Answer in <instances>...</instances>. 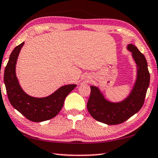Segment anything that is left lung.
Returning <instances> with one entry per match:
<instances>
[{
    "mask_svg": "<svg viewBox=\"0 0 158 158\" xmlns=\"http://www.w3.org/2000/svg\"><path fill=\"white\" fill-rule=\"evenodd\" d=\"M137 66V78L130 94L123 100L114 102L106 100L97 86L90 85V95L87 103L88 111L96 121L107 125H117L137 114L143 105L149 86L150 74L145 56L137 47L127 46Z\"/></svg>",
    "mask_w": 158,
    "mask_h": 158,
    "instance_id": "left-lung-1",
    "label": "left lung"
}]
</instances>
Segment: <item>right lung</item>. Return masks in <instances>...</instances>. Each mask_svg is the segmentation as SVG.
Segmentation results:
<instances>
[{
  "mask_svg": "<svg viewBox=\"0 0 158 158\" xmlns=\"http://www.w3.org/2000/svg\"><path fill=\"white\" fill-rule=\"evenodd\" d=\"M24 42L16 47L5 69L4 83L10 102L29 121L42 122L53 118L62 109L64 101L76 84L63 85L49 96L35 98L22 89L16 75V64Z\"/></svg>",
  "mask_w": 158,
  "mask_h": 158,
  "instance_id": "obj_1",
  "label": "right lung"
}]
</instances>
